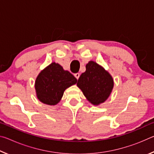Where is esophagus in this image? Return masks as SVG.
Masks as SVG:
<instances>
[{"instance_id": "1", "label": "esophagus", "mask_w": 154, "mask_h": 154, "mask_svg": "<svg viewBox=\"0 0 154 154\" xmlns=\"http://www.w3.org/2000/svg\"><path fill=\"white\" fill-rule=\"evenodd\" d=\"M74 75H75V77H76V79H79V76H80V74H79V73H75Z\"/></svg>"}]
</instances>
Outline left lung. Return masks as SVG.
Returning <instances> with one entry per match:
<instances>
[{
    "label": "left lung",
    "mask_w": 154,
    "mask_h": 154,
    "mask_svg": "<svg viewBox=\"0 0 154 154\" xmlns=\"http://www.w3.org/2000/svg\"><path fill=\"white\" fill-rule=\"evenodd\" d=\"M85 68L77 85L91 104L98 106L105 103L110 96L114 86L113 79L107 71L94 61L90 60Z\"/></svg>",
    "instance_id": "8db88e82"
}]
</instances>
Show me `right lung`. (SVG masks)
Wrapping results in <instances>:
<instances>
[{"label": "right lung", "mask_w": 154, "mask_h": 154, "mask_svg": "<svg viewBox=\"0 0 154 154\" xmlns=\"http://www.w3.org/2000/svg\"><path fill=\"white\" fill-rule=\"evenodd\" d=\"M77 82L71 72L54 62L42 70L36 78V97L45 105H56L60 101L65 90L76 84Z\"/></svg>", "instance_id": "1"}]
</instances>
